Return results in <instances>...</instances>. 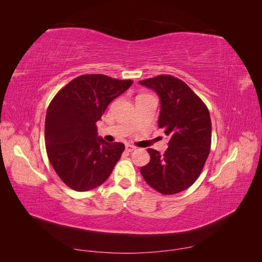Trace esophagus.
I'll return each mask as SVG.
<instances>
[{
  "label": "esophagus",
  "mask_w": 262,
  "mask_h": 262,
  "mask_svg": "<svg viewBox=\"0 0 262 262\" xmlns=\"http://www.w3.org/2000/svg\"><path fill=\"white\" fill-rule=\"evenodd\" d=\"M136 148H137L136 146H133V145H131V144H126V145H125L126 152H133V150L136 149Z\"/></svg>",
  "instance_id": "obj_1"
}]
</instances>
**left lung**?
Here are the masks:
<instances>
[{
  "label": "left lung",
  "mask_w": 262,
  "mask_h": 262,
  "mask_svg": "<svg viewBox=\"0 0 262 262\" xmlns=\"http://www.w3.org/2000/svg\"><path fill=\"white\" fill-rule=\"evenodd\" d=\"M139 83L160 97L158 126L170 138L164 154L147 148L150 161L140 171L147 185L158 192L175 194L184 191L200 176L210 153L209 110L179 78L158 75Z\"/></svg>",
  "instance_id": "8db88e82"
}]
</instances>
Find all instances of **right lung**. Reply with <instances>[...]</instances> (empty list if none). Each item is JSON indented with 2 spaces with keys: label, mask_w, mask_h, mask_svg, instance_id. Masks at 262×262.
Returning <instances> with one entry per match:
<instances>
[{
  "label": "right lung",
  "mask_w": 262,
  "mask_h": 262,
  "mask_svg": "<svg viewBox=\"0 0 262 262\" xmlns=\"http://www.w3.org/2000/svg\"><path fill=\"white\" fill-rule=\"evenodd\" d=\"M102 74L81 75L55 95L47 110L45 142L53 169L67 186L89 191L104 184L124 144L97 136L107 106L132 85Z\"/></svg>",
  "instance_id": "obj_1"
}]
</instances>
